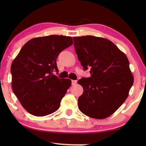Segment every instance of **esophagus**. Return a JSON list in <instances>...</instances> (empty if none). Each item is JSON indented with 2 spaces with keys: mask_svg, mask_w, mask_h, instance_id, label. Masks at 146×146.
Wrapping results in <instances>:
<instances>
[{
  "mask_svg": "<svg viewBox=\"0 0 146 146\" xmlns=\"http://www.w3.org/2000/svg\"><path fill=\"white\" fill-rule=\"evenodd\" d=\"M76 83H77L76 80H72V85H75Z\"/></svg>",
  "mask_w": 146,
  "mask_h": 146,
  "instance_id": "obj_1",
  "label": "esophagus"
}]
</instances>
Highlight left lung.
<instances>
[{"instance_id":"1","label":"left lung","mask_w":146,"mask_h":146,"mask_svg":"<svg viewBox=\"0 0 146 146\" xmlns=\"http://www.w3.org/2000/svg\"><path fill=\"white\" fill-rule=\"evenodd\" d=\"M73 40L78 60L91 74L78 81L84 89L78 108L92 118H106L122 105L133 85L128 59L106 38L85 36Z\"/></svg>"}]
</instances>
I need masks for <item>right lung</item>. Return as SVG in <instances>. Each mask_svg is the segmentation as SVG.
Here are the masks:
<instances>
[{"label":"right lung","instance_id":"1","mask_svg":"<svg viewBox=\"0 0 146 146\" xmlns=\"http://www.w3.org/2000/svg\"><path fill=\"white\" fill-rule=\"evenodd\" d=\"M73 44L70 36L50 35L30 40L12 63V88L23 107L35 116L58 110L71 86L70 79L59 78L56 59Z\"/></svg>","mask_w":146,"mask_h":146}]
</instances>
